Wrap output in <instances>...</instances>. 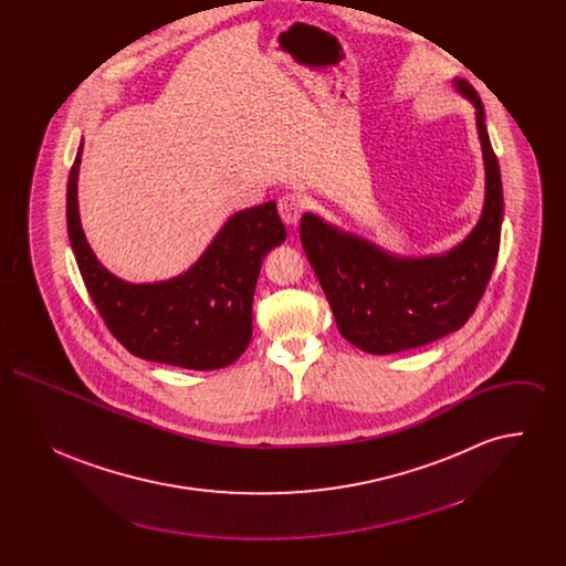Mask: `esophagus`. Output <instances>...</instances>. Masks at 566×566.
Wrapping results in <instances>:
<instances>
[{
	"instance_id": "1",
	"label": "esophagus",
	"mask_w": 566,
	"mask_h": 566,
	"mask_svg": "<svg viewBox=\"0 0 566 566\" xmlns=\"http://www.w3.org/2000/svg\"><path fill=\"white\" fill-rule=\"evenodd\" d=\"M301 210H303V203H301V199L295 192H289V195L277 199V212H280V218L284 220V224H289V227L298 222Z\"/></svg>"
}]
</instances>
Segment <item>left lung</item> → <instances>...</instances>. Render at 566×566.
Returning <instances> with one entry per match:
<instances>
[{
  "label": "left lung",
  "instance_id": "left-lung-1",
  "mask_svg": "<svg viewBox=\"0 0 566 566\" xmlns=\"http://www.w3.org/2000/svg\"><path fill=\"white\" fill-rule=\"evenodd\" d=\"M454 88L475 108L484 157V208L471 233L441 254L401 256L326 222L301 218V243L339 333L369 354L427 346L454 333L475 312L492 275L503 222V185L478 91L462 78Z\"/></svg>",
  "mask_w": 566,
  "mask_h": 566
}]
</instances>
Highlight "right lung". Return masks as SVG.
I'll return each instance as SVG.
<instances>
[{
	"label": "right lung",
	"mask_w": 566,
	"mask_h": 566,
	"mask_svg": "<svg viewBox=\"0 0 566 566\" xmlns=\"http://www.w3.org/2000/svg\"><path fill=\"white\" fill-rule=\"evenodd\" d=\"M82 142L67 178L70 243L102 318L127 350L153 363L210 371L235 363L252 337L263 259L286 240L275 203L227 218L203 254L176 277L134 284L102 265L78 212Z\"/></svg>",
	"instance_id": "obj_1"
}]
</instances>
